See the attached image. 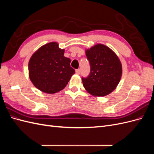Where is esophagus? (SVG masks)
<instances>
[{
  "label": "esophagus",
  "mask_w": 154,
  "mask_h": 154,
  "mask_svg": "<svg viewBox=\"0 0 154 154\" xmlns=\"http://www.w3.org/2000/svg\"><path fill=\"white\" fill-rule=\"evenodd\" d=\"M76 73L77 74H80V69H76Z\"/></svg>",
  "instance_id": "obj_1"
}]
</instances>
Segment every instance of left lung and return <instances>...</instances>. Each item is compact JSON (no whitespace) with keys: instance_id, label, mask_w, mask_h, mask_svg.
<instances>
[{"instance_id":"1","label":"left lung","mask_w":154,"mask_h":154,"mask_svg":"<svg viewBox=\"0 0 154 154\" xmlns=\"http://www.w3.org/2000/svg\"><path fill=\"white\" fill-rule=\"evenodd\" d=\"M91 66L87 78H82L83 87L94 96H105L112 92L122 75V66L118 56L107 46L98 44L87 49Z\"/></svg>"}]
</instances>
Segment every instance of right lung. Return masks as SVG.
<instances>
[{
  "mask_svg": "<svg viewBox=\"0 0 154 154\" xmlns=\"http://www.w3.org/2000/svg\"><path fill=\"white\" fill-rule=\"evenodd\" d=\"M64 49L59 48L57 42L42 46L32 55L29 64V76L32 84L41 91L54 94L66 87L75 73L65 57Z\"/></svg>",
  "mask_w": 154,
  "mask_h": 154,
  "instance_id": "1",
  "label": "right lung"
}]
</instances>
